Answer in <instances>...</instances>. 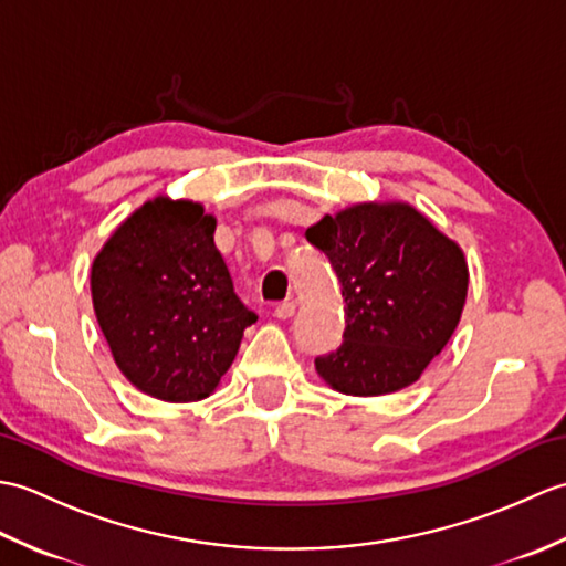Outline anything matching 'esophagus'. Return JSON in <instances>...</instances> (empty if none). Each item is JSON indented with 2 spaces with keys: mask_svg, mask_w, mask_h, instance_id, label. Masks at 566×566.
<instances>
[{
  "mask_svg": "<svg viewBox=\"0 0 566 566\" xmlns=\"http://www.w3.org/2000/svg\"><path fill=\"white\" fill-rule=\"evenodd\" d=\"M294 311H296L294 302H282V304L274 306V316L280 318V321H286V318L294 316Z\"/></svg>",
  "mask_w": 566,
  "mask_h": 566,
  "instance_id": "34e87169",
  "label": "esophagus"
}]
</instances>
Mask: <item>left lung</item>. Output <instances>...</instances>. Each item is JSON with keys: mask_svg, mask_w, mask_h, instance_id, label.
<instances>
[{"mask_svg": "<svg viewBox=\"0 0 566 566\" xmlns=\"http://www.w3.org/2000/svg\"><path fill=\"white\" fill-rule=\"evenodd\" d=\"M326 252L345 298L338 350L318 375L350 396L413 384L460 323L467 298L462 250L406 203H359L306 231Z\"/></svg>", "mask_w": 566, "mask_h": 566, "instance_id": "left-lung-1", "label": "left lung"}]
</instances>
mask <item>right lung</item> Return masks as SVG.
I'll return each instance as SVG.
<instances>
[{"label":"right lung","instance_id":"1","mask_svg":"<svg viewBox=\"0 0 566 566\" xmlns=\"http://www.w3.org/2000/svg\"><path fill=\"white\" fill-rule=\"evenodd\" d=\"M199 203L160 197L128 216L92 264L94 314L116 365L155 399H207L258 321Z\"/></svg>","mask_w":566,"mask_h":566}]
</instances>
